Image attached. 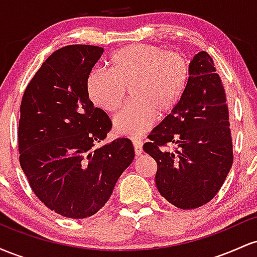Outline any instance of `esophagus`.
<instances>
[{
  "mask_svg": "<svg viewBox=\"0 0 257 257\" xmlns=\"http://www.w3.org/2000/svg\"><path fill=\"white\" fill-rule=\"evenodd\" d=\"M133 145H134L135 155L140 156L143 153V143L140 140H133Z\"/></svg>",
  "mask_w": 257,
  "mask_h": 257,
  "instance_id": "1",
  "label": "esophagus"
}]
</instances>
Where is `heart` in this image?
<instances>
[{"mask_svg":"<svg viewBox=\"0 0 257 257\" xmlns=\"http://www.w3.org/2000/svg\"><path fill=\"white\" fill-rule=\"evenodd\" d=\"M108 66L110 72L89 73L88 96L96 107L116 112L131 89L133 101L113 120L116 132L131 138L151 129L156 112L166 116L176 107L190 77V64L184 54L152 44L123 47L111 55Z\"/></svg>","mask_w":257,"mask_h":257,"instance_id":"heart-1","label":"heart"}]
</instances>
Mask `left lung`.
Wrapping results in <instances>:
<instances>
[{
    "label": "left lung",
    "instance_id": "8db88e82",
    "mask_svg": "<svg viewBox=\"0 0 257 257\" xmlns=\"http://www.w3.org/2000/svg\"><path fill=\"white\" fill-rule=\"evenodd\" d=\"M147 138L144 151L157 163L156 185L168 202L194 209L216 196L233 146L225 88L208 53L193 58L181 100Z\"/></svg>",
    "mask_w": 257,
    "mask_h": 257
}]
</instances>
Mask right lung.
I'll use <instances>...</instances> for the list:
<instances>
[{
    "label": "right lung",
    "mask_w": 257,
    "mask_h": 257,
    "mask_svg": "<svg viewBox=\"0 0 257 257\" xmlns=\"http://www.w3.org/2000/svg\"><path fill=\"white\" fill-rule=\"evenodd\" d=\"M104 48L71 44L49 55L20 105L19 162L30 187L61 216L98 213L134 159L126 138L101 145L112 123L87 93V78Z\"/></svg>",
    "instance_id": "1"
}]
</instances>
